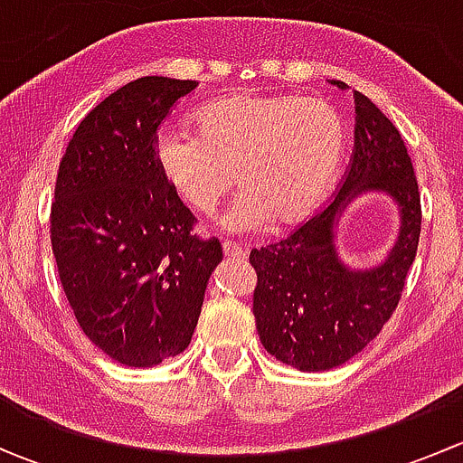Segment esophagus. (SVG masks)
<instances>
[{
    "label": "esophagus",
    "mask_w": 463,
    "mask_h": 463,
    "mask_svg": "<svg viewBox=\"0 0 463 463\" xmlns=\"http://www.w3.org/2000/svg\"><path fill=\"white\" fill-rule=\"evenodd\" d=\"M223 255L231 260H246V250L240 244H232V241H223Z\"/></svg>",
    "instance_id": "34e87169"
}]
</instances>
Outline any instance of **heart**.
Returning <instances> with one entry per match:
<instances>
[{
	"label": "heart",
	"mask_w": 463,
	"mask_h": 463,
	"mask_svg": "<svg viewBox=\"0 0 463 463\" xmlns=\"http://www.w3.org/2000/svg\"><path fill=\"white\" fill-rule=\"evenodd\" d=\"M194 129L156 138L158 167L199 213H213L237 175L244 190L222 217L235 235L264 231L273 217H309L334 184L347 143L340 111L318 96L222 98L194 114Z\"/></svg>",
	"instance_id": "1"
}]
</instances>
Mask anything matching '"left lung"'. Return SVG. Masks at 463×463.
I'll return each mask as SVG.
<instances>
[{
    "label": "left lung",
    "instance_id": "obj_1",
    "mask_svg": "<svg viewBox=\"0 0 463 463\" xmlns=\"http://www.w3.org/2000/svg\"><path fill=\"white\" fill-rule=\"evenodd\" d=\"M331 85L349 89L343 80ZM354 105L352 163L334 202L287 240L250 250L261 345L300 372L334 370L363 352L394 314L417 255L421 197L408 147L370 98L354 91ZM372 192L392 199L400 232L385 259L358 269L339 258L337 226L348 205Z\"/></svg>",
    "mask_w": 463,
    "mask_h": 463
}]
</instances>
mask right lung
Instances as JSON below:
<instances>
[{
  "label": "right lung",
  "instance_id": "obj_1",
  "mask_svg": "<svg viewBox=\"0 0 463 463\" xmlns=\"http://www.w3.org/2000/svg\"><path fill=\"white\" fill-rule=\"evenodd\" d=\"M194 80L145 76L78 125L55 181L51 244L87 338L128 367H154L190 345L219 240L190 235L194 217L158 167L156 129Z\"/></svg>",
  "mask_w": 463,
  "mask_h": 463
}]
</instances>
